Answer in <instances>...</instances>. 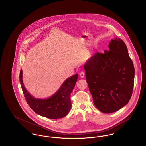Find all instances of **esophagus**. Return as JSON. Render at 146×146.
Here are the masks:
<instances>
[{
    "instance_id": "1",
    "label": "esophagus",
    "mask_w": 146,
    "mask_h": 146,
    "mask_svg": "<svg viewBox=\"0 0 146 146\" xmlns=\"http://www.w3.org/2000/svg\"><path fill=\"white\" fill-rule=\"evenodd\" d=\"M79 75L81 78H83L84 76H85V73H84L83 72H82L80 73Z\"/></svg>"
}]
</instances>
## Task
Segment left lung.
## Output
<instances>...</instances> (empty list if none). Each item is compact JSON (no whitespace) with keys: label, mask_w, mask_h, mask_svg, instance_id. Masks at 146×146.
I'll use <instances>...</instances> for the list:
<instances>
[{"label":"left lung","mask_w":146,"mask_h":146,"mask_svg":"<svg viewBox=\"0 0 146 146\" xmlns=\"http://www.w3.org/2000/svg\"><path fill=\"white\" fill-rule=\"evenodd\" d=\"M108 47L109 51L96 52L84 66L94 104L104 113L118 111L129 102L135 77L125 42L115 38Z\"/></svg>","instance_id":"obj_1"}]
</instances>
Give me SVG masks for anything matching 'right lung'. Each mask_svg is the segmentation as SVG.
I'll return each mask as SVG.
<instances>
[{
    "mask_svg": "<svg viewBox=\"0 0 146 146\" xmlns=\"http://www.w3.org/2000/svg\"><path fill=\"white\" fill-rule=\"evenodd\" d=\"M78 79V74L67 78L52 96L46 99L33 97L24 86L22 80V70L20 74L21 88L31 109L36 114L49 119H59L67 115L71 108L70 94L73 90Z\"/></svg>",
    "mask_w": 146,
    "mask_h": 146,
    "instance_id": "obj_1",
    "label": "right lung"
}]
</instances>
